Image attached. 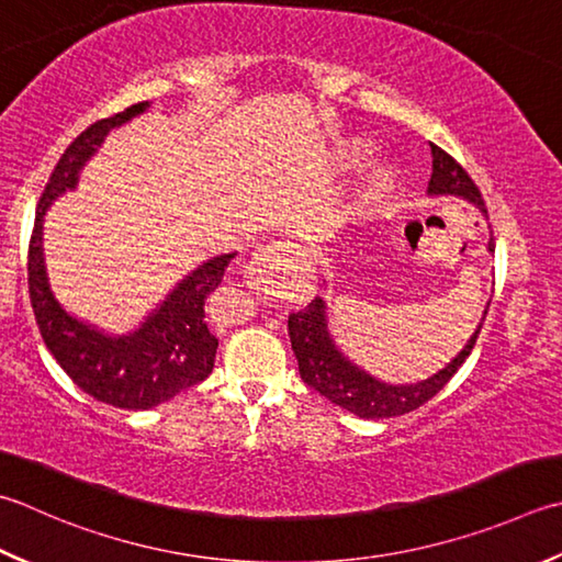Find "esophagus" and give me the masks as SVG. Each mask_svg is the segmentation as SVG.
Instances as JSON below:
<instances>
[{
  "label": "esophagus",
  "mask_w": 562,
  "mask_h": 562,
  "mask_svg": "<svg viewBox=\"0 0 562 562\" xmlns=\"http://www.w3.org/2000/svg\"><path fill=\"white\" fill-rule=\"evenodd\" d=\"M294 262H304L302 252L294 250L292 244L278 240V244L260 248L256 256H252V260L246 266V280L252 288H262L274 272L290 270L294 268Z\"/></svg>",
  "instance_id": "34e87169"
}]
</instances>
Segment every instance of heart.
<instances>
[{
    "label": "heart",
    "instance_id": "1",
    "mask_svg": "<svg viewBox=\"0 0 562 562\" xmlns=\"http://www.w3.org/2000/svg\"><path fill=\"white\" fill-rule=\"evenodd\" d=\"M368 153H370V143L366 138L350 136V138H340L336 143L331 156H334V162L338 165V168H353V165H358L362 158L368 156ZM392 184H394V168H390V165H382V168L372 172L366 194L370 196V200H378V196L387 192Z\"/></svg>",
    "mask_w": 562,
    "mask_h": 562
}]
</instances>
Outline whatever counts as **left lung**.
I'll return each instance as SVG.
<instances>
[{
	"mask_svg": "<svg viewBox=\"0 0 562 562\" xmlns=\"http://www.w3.org/2000/svg\"><path fill=\"white\" fill-rule=\"evenodd\" d=\"M431 158H434V172L431 182H428V194H458L465 196L472 204H477L485 212V200L472 182L468 170L460 165L453 156H448L443 148L431 143ZM490 250L494 244L490 240ZM490 310V304H487ZM485 310V316H487ZM485 322V318H482ZM482 322L477 331L472 334L468 346L460 350V356L446 366L438 375L428 378L419 384H406V387H394V384L378 382L375 378L366 375L358 370L353 362H348L338 353L331 336L326 331V316H324V300H312L302 312H294L288 318V331L292 340V350L300 362V375L328 402L338 404L340 409L360 416V419H390V416H402L414 409H419L428 400L436 397L450 378L456 375L458 368L463 366L470 350L475 348V340L482 331Z\"/></svg>",
	"mask_w": 562,
	"mask_h": 562,
	"instance_id": "8db88e82",
	"label": "left lung"
}]
</instances>
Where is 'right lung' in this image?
I'll return each instance as SVG.
<instances>
[{
    "label": "right lung",
    "mask_w": 562,
    "mask_h": 562,
    "mask_svg": "<svg viewBox=\"0 0 562 562\" xmlns=\"http://www.w3.org/2000/svg\"><path fill=\"white\" fill-rule=\"evenodd\" d=\"M146 106V102H138L94 121L65 148L38 200L29 244V294L46 348L77 387L119 409H150L209 378L218 338L209 331L204 304L222 284L228 262L236 256L226 252L187 274L160 310L131 336L99 334L55 302L43 266V214L55 196L77 184V172L97 146H102L109 128L121 126Z\"/></svg>",
    "instance_id": "add662e5"
}]
</instances>
